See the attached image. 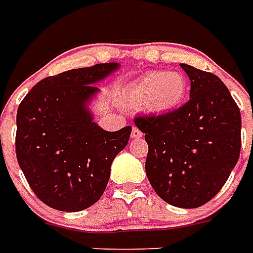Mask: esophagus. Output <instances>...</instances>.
<instances>
[{
  "instance_id": "obj_1",
  "label": "esophagus",
  "mask_w": 253,
  "mask_h": 253,
  "mask_svg": "<svg viewBox=\"0 0 253 253\" xmlns=\"http://www.w3.org/2000/svg\"><path fill=\"white\" fill-rule=\"evenodd\" d=\"M142 137H143L142 131H141L139 128H137V127H132L131 138H134V139H139V138H142Z\"/></svg>"
}]
</instances>
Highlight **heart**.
Segmentation results:
<instances>
[{"label":"heart","mask_w":253,"mask_h":253,"mask_svg":"<svg viewBox=\"0 0 253 253\" xmlns=\"http://www.w3.org/2000/svg\"><path fill=\"white\" fill-rule=\"evenodd\" d=\"M188 83L177 72L145 73L128 84L123 93V100L131 108H145L152 114H169L181 105L186 99Z\"/></svg>","instance_id":"obj_1"}]
</instances>
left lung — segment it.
<instances>
[{
  "mask_svg": "<svg viewBox=\"0 0 253 253\" xmlns=\"http://www.w3.org/2000/svg\"><path fill=\"white\" fill-rule=\"evenodd\" d=\"M180 66L191 81L188 103L134 123L148 142L145 170L156 194L172 206L195 209L217 195L239 161L241 115L215 74Z\"/></svg>",
  "mask_w": 253,
  "mask_h": 253,
  "instance_id": "8db88e82",
  "label": "left lung"
}]
</instances>
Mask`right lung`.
<instances>
[{"mask_svg":"<svg viewBox=\"0 0 253 253\" xmlns=\"http://www.w3.org/2000/svg\"><path fill=\"white\" fill-rule=\"evenodd\" d=\"M116 62L73 69L36 84L17 110L16 154L28 184L47 206L81 211L99 201L111 165L126 148L131 126L105 131L89 105L96 84L115 73Z\"/></svg>","mask_w":253,"mask_h":253,"instance_id":"obj_1","label":"right lung"}]
</instances>
